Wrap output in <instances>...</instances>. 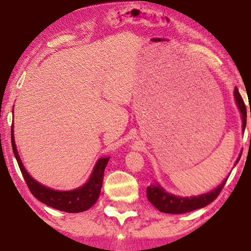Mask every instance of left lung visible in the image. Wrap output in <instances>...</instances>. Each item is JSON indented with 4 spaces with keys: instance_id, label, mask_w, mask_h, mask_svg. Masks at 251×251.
<instances>
[{
    "instance_id": "8db88e82",
    "label": "left lung",
    "mask_w": 251,
    "mask_h": 251,
    "mask_svg": "<svg viewBox=\"0 0 251 251\" xmlns=\"http://www.w3.org/2000/svg\"><path fill=\"white\" fill-rule=\"evenodd\" d=\"M235 99L238 107L240 109L241 117H243V129L245 130L246 123H247V109H246L245 101L241 97L238 88H235ZM251 117V115H250ZM241 154L238 157L236 164L239 161ZM227 179H225L222 185H219L215 190L210 193L201 195L197 197H177L174 196L165 192L159 185H151L147 187V198L152 205H154L157 209L161 212H166V214H185V212H189L193 210L199 209L207 206L218 197V195L222 192L225 184H226Z\"/></svg>"
}]
</instances>
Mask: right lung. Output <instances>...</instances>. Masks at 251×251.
<instances>
[{
  "label": "right lung",
  "mask_w": 251,
  "mask_h": 251,
  "mask_svg": "<svg viewBox=\"0 0 251 251\" xmlns=\"http://www.w3.org/2000/svg\"><path fill=\"white\" fill-rule=\"evenodd\" d=\"M11 139L14 156L16 160H18L19 167L24 177V180L26 182L28 189L31 190L33 196L36 199H39L40 201L62 211L80 212L91 208L96 202L97 199H99L101 184H103L104 171L109 159L108 157L99 159L90 180L84 186L79 187L77 189L69 190V192H57V190H53L41 185L40 182L35 181V179H33L28 175V173L24 168L22 161L20 159L18 151H16L13 135V126H12L11 129Z\"/></svg>",
  "instance_id": "right-lung-1"
}]
</instances>
